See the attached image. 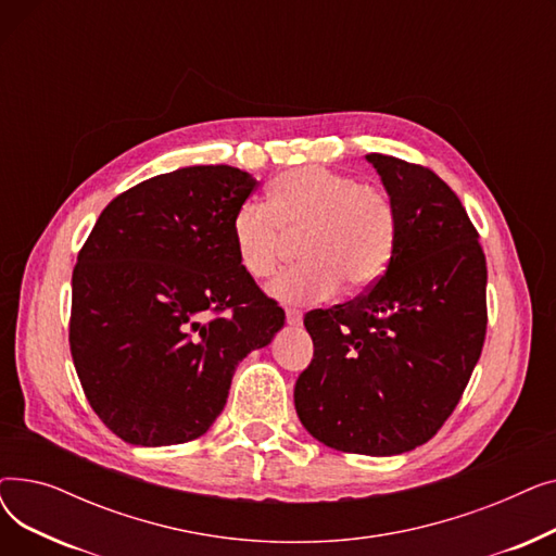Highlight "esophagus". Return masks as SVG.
<instances>
[{
  "mask_svg": "<svg viewBox=\"0 0 556 556\" xmlns=\"http://www.w3.org/2000/svg\"><path fill=\"white\" fill-rule=\"evenodd\" d=\"M302 311H295V308H286V323L290 327H300L302 325Z\"/></svg>",
  "mask_w": 556,
  "mask_h": 556,
  "instance_id": "obj_1",
  "label": "esophagus"
}]
</instances>
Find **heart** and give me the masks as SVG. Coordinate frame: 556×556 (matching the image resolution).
<instances>
[{
	"mask_svg": "<svg viewBox=\"0 0 556 556\" xmlns=\"http://www.w3.org/2000/svg\"><path fill=\"white\" fill-rule=\"evenodd\" d=\"M302 266L283 273L270 295L283 304L329 300L338 288H363L383 275L396 237L383 189L323 166L290 168L270 182L268 210L243 202L231 218V243L243 273L263 281L277 273L283 237H298Z\"/></svg>",
	"mask_w": 556,
	"mask_h": 556,
	"instance_id": "1",
	"label": "heart"
}]
</instances>
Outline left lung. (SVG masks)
<instances>
[{"label": "left lung", "mask_w": 556, "mask_h": 556, "mask_svg": "<svg viewBox=\"0 0 556 556\" xmlns=\"http://www.w3.org/2000/svg\"><path fill=\"white\" fill-rule=\"evenodd\" d=\"M396 216L383 277L306 313L313 361L295 410L317 442L371 457L426 444L451 417L486 333V261L459 198L430 168L365 155Z\"/></svg>", "instance_id": "8db88e82"}]
</instances>
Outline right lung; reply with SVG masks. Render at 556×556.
<instances>
[{
    "label": "right lung",
    "instance_id": "right-lung-1",
    "mask_svg": "<svg viewBox=\"0 0 556 556\" xmlns=\"http://www.w3.org/2000/svg\"><path fill=\"white\" fill-rule=\"evenodd\" d=\"M256 189L233 166L155 175L101 212L72 275L70 346L99 419L135 446L204 434L239 363L283 308L239 266L231 218Z\"/></svg>",
    "mask_w": 556,
    "mask_h": 556
}]
</instances>
